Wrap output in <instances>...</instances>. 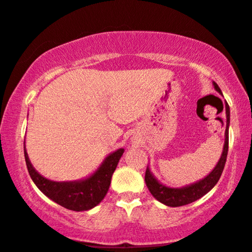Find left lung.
I'll return each instance as SVG.
<instances>
[{
    "label": "left lung",
    "mask_w": 252,
    "mask_h": 252,
    "mask_svg": "<svg viewBox=\"0 0 252 252\" xmlns=\"http://www.w3.org/2000/svg\"><path fill=\"white\" fill-rule=\"evenodd\" d=\"M215 89L218 93L222 94L220 87L217 83L214 82ZM225 113H226V129H225V142H224V148L222 156H220V160H218L217 165L215 166L213 171L209 174L207 177L203 178L197 183H193L189 187L184 188H169L160 184L158 181L151 174L149 168H147L145 171V184H147L148 189L151 192L157 201H159L163 204L168 205V207H182V205H187L189 203H192L203 197L205 193L210 191L213 188L216 186L218 180L220 178L222 175L224 165L226 162V156H228V149H229V124H230V108L229 104L225 102Z\"/></svg>",
    "instance_id": "obj_1"
}]
</instances>
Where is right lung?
I'll return each mask as SVG.
<instances>
[{
  "label": "right lung",
  "instance_id": "1",
  "mask_svg": "<svg viewBox=\"0 0 252 252\" xmlns=\"http://www.w3.org/2000/svg\"><path fill=\"white\" fill-rule=\"evenodd\" d=\"M124 149H118L110 154L98 170L87 180L77 182H54L47 180L35 170L28 158V154L24 147V158L29 175L36 187L49 197L51 201L62 205L63 208L74 211L89 210L96 207L107 195L110 187L111 176L118 164Z\"/></svg>",
  "mask_w": 252,
  "mask_h": 252
}]
</instances>
